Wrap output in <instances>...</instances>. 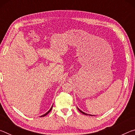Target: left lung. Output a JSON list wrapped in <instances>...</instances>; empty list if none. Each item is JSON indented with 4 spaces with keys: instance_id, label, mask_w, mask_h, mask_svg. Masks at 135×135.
<instances>
[{
    "instance_id": "1",
    "label": "left lung",
    "mask_w": 135,
    "mask_h": 135,
    "mask_svg": "<svg viewBox=\"0 0 135 135\" xmlns=\"http://www.w3.org/2000/svg\"><path fill=\"white\" fill-rule=\"evenodd\" d=\"M77 109H79V111H80V112H81V113H82V114H84V115H90V116H93V115H91V114H87V113H84V112H83V111H82L81 110H80V109L78 107H77Z\"/></svg>"
}]
</instances>
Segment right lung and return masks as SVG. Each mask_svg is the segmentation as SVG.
I'll use <instances>...</instances> for the list:
<instances>
[{
  "instance_id": "1",
  "label": "right lung",
  "mask_w": 135,
  "mask_h": 135,
  "mask_svg": "<svg viewBox=\"0 0 135 135\" xmlns=\"http://www.w3.org/2000/svg\"><path fill=\"white\" fill-rule=\"evenodd\" d=\"M52 107H53V105H52V107H51V109H49V110L48 111H47V113H45V114H43V115H41V116H40V117H45V115H46L47 114H49V113H50V111H51L52 110Z\"/></svg>"
}]
</instances>
